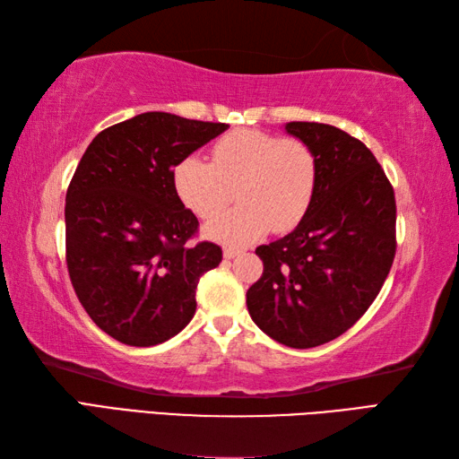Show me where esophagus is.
Returning <instances> with one entry per match:
<instances>
[{
	"mask_svg": "<svg viewBox=\"0 0 459 459\" xmlns=\"http://www.w3.org/2000/svg\"><path fill=\"white\" fill-rule=\"evenodd\" d=\"M240 252H242V250H238V248H224V250H222V256L227 258V260H232V258L240 256Z\"/></svg>",
	"mask_w": 459,
	"mask_h": 459,
	"instance_id": "34e87169",
	"label": "esophagus"
}]
</instances>
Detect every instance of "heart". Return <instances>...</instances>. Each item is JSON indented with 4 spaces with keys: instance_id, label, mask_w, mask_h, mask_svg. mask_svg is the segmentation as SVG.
I'll return each mask as SVG.
<instances>
[{
    "instance_id": "obj_1",
    "label": "heart",
    "mask_w": 459,
    "mask_h": 459,
    "mask_svg": "<svg viewBox=\"0 0 459 459\" xmlns=\"http://www.w3.org/2000/svg\"><path fill=\"white\" fill-rule=\"evenodd\" d=\"M173 191L187 211L211 217L238 183L235 209L204 224V235L245 247L274 227L290 230L304 219L317 185V158L307 143L260 130H237L212 148V161L187 155L171 171Z\"/></svg>"
}]
</instances>
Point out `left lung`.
<instances>
[{
  "label": "left lung",
  "mask_w": 459,
  "mask_h": 459,
  "mask_svg": "<svg viewBox=\"0 0 459 459\" xmlns=\"http://www.w3.org/2000/svg\"><path fill=\"white\" fill-rule=\"evenodd\" d=\"M284 130L317 158V185L304 219L262 245L264 274L247 291L252 321L278 343H329L365 314L396 252L394 191L363 142L329 124Z\"/></svg>",
  "instance_id": "1"
}]
</instances>
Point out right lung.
I'll list each match as a JSON object with an SVG mask.
<instances>
[{
  "mask_svg": "<svg viewBox=\"0 0 459 459\" xmlns=\"http://www.w3.org/2000/svg\"><path fill=\"white\" fill-rule=\"evenodd\" d=\"M229 124L143 112L102 130L66 191V266L91 319L120 343L152 347L178 335L197 309L195 290L222 260L212 242L189 245L197 217L171 171Z\"/></svg>",
  "mask_w": 459,
  "mask_h": 459,
  "instance_id": "right-lung-1",
  "label": "right lung"
}]
</instances>
